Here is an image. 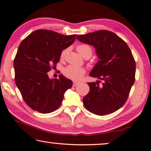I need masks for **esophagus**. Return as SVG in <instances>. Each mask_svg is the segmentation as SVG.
<instances>
[{"label":"esophagus","instance_id":"1","mask_svg":"<svg viewBox=\"0 0 151 151\" xmlns=\"http://www.w3.org/2000/svg\"><path fill=\"white\" fill-rule=\"evenodd\" d=\"M78 84H79V83H78V82H77V81H73V87L77 86V85H78Z\"/></svg>","mask_w":151,"mask_h":151}]
</instances>
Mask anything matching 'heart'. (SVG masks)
Instances as JSON below:
<instances>
[{
  "label": "heart",
  "mask_w": 151,
  "mask_h": 151,
  "mask_svg": "<svg viewBox=\"0 0 151 151\" xmlns=\"http://www.w3.org/2000/svg\"><path fill=\"white\" fill-rule=\"evenodd\" d=\"M77 50L78 52L83 56H91L92 55V49L89 45L86 44H81L78 45L77 47ZM67 52V49H65L62 51L61 53V57L64 58ZM85 73V69L82 68L76 67L74 66H68L64 68V74L68 78H70L73 80H79L82 78Z\"/></svg>",
  "instance_id": "obj_1"
}]
</instances>
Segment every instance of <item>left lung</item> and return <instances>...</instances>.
I'll list each match as a JSON object with an SVG mask.
<instances>
[{"label": "left lung", "mask_w": 151, "mask_h": 151, "mask_svg": "<svg viewBox=\"0 0 151 151\" xmlns=\"http://www.w3.org/2000/svg\"><path fill=\"white\" fill-rule=\"evenodd\" d=\"M79 41L96 49L99 60L89 76L103 81L89 82L84 96L85 107L93 114L103 116L114 112L126 102L134 83L135 62L123 39L112 31L101 30L77 37Z\"/></svg>", "instance_id": "obj_1"}]
</instances>
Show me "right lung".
<instances>
[{
  "mask_svg": "<svg viewBox=\"0 0 151 151\" xmlns=\"http://www.w3.org/2000/svg\"><path fill=\"white\" fill-rule=\"evenodd\" d=\"M76 36L38 29L19 45L14 60L15 82L31 109L46 114L60 106L73 82L62 74L59 79H50L48 72L56 67L62 50L75 41Z\"/></svg>",
  "mask_w": 151,
  "mask_h": 151,
  "instance_id": "1",
  "label": "right lung"
}]
</instances>
